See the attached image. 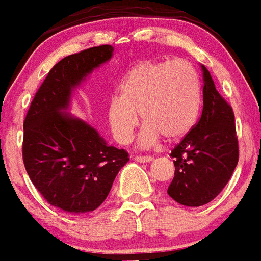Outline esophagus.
<instances>
[{
	"mask_svg": "<svg viewBox=\"0 0 261 261\" xmlns=\"http://www.w3.org/2000/svg\"><path fill=\"white\" fill-rule=\"evenodd\" d=\"M134 161L141 163H147L153 161V157H150V155H136V157H134Z\"/></svg>",
	"mask_w": 261,
	"mask_h": 261,
	"instance_id": "34e87169",
	"label": "esophagus"
}]
</instances>
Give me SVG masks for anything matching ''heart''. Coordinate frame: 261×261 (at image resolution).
<instances>
[{
	"mask_svg": "<svg viewBox=\"0 0 261 261\" xmlns=\"http://www.w3.org/2000/svg\"><path fill=\"white\" fill-rule=\"evenodd\" d=\"M201 107L197 71L184 60L141 61L120 84L107 107L108 124L115 141L128 144L141 114L144 125L139 143L150 147L160 141H178L192 129Z\"/></svg>",
	"mask_w": 261,
	"mask_h": 261,
	"instance_id": "obj_1",
	"label": "heart"
}]
</instances>
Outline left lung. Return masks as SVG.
<instances>
[{
	"label": "left lung",
	"instance_id": "obj_1",
	"mask_svg": "<svg viewBox=\"0 0 261 261\" xmlns=\"http://www.w3.org/2000/svg\"><path fill=\"white\" fill-rule=\"evenodd\" d=\"M203 75V107L198 122L172 149L174 177L167 193L176 202L198 207L227 185L239 161L232 108L216 90L210 71Z\"/></svg>",
	"mask_w": 261,
	"mask_h": 261
}]
</instances>
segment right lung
<instances>
[{
    "instance_id": "right-lung-1",
    "label": "right lung",
    "mask_w": 261,
    "mask_h": 261,
    "mask_svg": "<svg viewBox=\"0 0 261 261\" xmlns=\"http://www.w3.org/2000/svg\"><path fill=\"white\" fill-rule=\"evenodd\" d=\"M113 50L111 45L90 47L55 64L23 122L26 172L50 205L69 214L98 208L129 161L127 150L108 146L91 125L66 112L72 89L107 63Z\"/></svg>"
}]
</instances>
